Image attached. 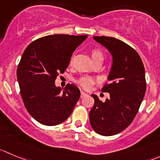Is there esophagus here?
I'll return each instance as SVG.
<instances>
[{
	"label": "esophagus",
	"mask_w": 160,
	"mask_h": 160,
	"mask_svg": "<svg viewBox=\"0 0 160 160\" xmlns=\"http://www.w3.org/2000/svg\"><path fill=\"white\" fill-rule=\"evenodd\" d=\"M87 95V93L85 92H83V91H81V98H82V97H86V96Z\"/></svg>",
	"instance_id": "34e87169"
}]
</instances>
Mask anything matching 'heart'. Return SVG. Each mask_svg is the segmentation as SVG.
I'll return each instance as SVG.
<instances>
[{
    "mask_svg": "<svg viewBox=\"0 0 160 160\" xmlns=\"http://www.w3.org/2000/svg\"><path fill=\"white\" fill-rule=\"evenodd\" d=\"M91 58H92V61L97 60V59H103L104 60V55H103L100 50L93 49L91 52ZM73 60H74V56H71V60H70V64L73 63ZM78 83L84 89H89L94 83V80L91 78L82 77L78 80Z\"/></svg>",
    "mask_w": 160,
    "mask_h": 160,
    "instance_id": "obj_1",
    "label": "heart"
}]
</instances>
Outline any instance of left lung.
Here are the masks:
<instances>
[{
	"mask_svg": "<svg viewBox=\"0 0 160 160\" xmlns=\"http://www.w3.org/2000/svg\"><path fill=\"white\" fill-rule=\"evenodd\" d=\"M93 39L108 50L112 65L108 76L109 83L102 89L110 97L102 102L92 94L94 105L89 121L97 133L112 136L128 127L136 116L145 94V71L138 53L125 42L104 36Z\"/></svg>",
	"mask_w": 160,
	"mask_h": 160,
	"instance_id": "8db88e82",
	"label": "left lung"
}]
</instances>
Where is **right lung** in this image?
<instances>
[{
  "mask_svg": "<svg viewBox=\"0 0 160 160\" xmlns=\"http://www.w3.org/2000/svg\"><path fill=\"white\" fill-rule=\"evenodd\" d=\"M88 35L54 34L27 46L17 68V78L25 108L36 121L56 126L71 115L80 97L73 84L63 89L55 84L68 67L72 53Z\"/></svg>",
  "mask_w": 160,
  "mask_h": 160,
  "instance_id": "obj_1",
  "label": "right lung"
}]
</instances>
